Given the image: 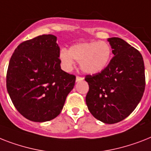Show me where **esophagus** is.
<instances>
[{"mask_svg": "<svg viewBox=\"0 0 151 151\" xmlns=\"http://www.w3.org/2000/svg\"><path fill=\"white\" fill-rule=\"evenodd\" d=\"M83 81V78L80 77V76H77V77H76V81L78 82V81Z\"/></svg>", "mask_w": 151, "mask_h": 151, "instance_id": "34e87169", "label": "esophagus"}]
</instances>
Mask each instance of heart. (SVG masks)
<instances>
[{
	"mask_svg": "<svg viewBox=\"0 0 151 151\" xmlns=\"http://www.w3.org/2000/svg\"><path fill=\"white\" fill-rule=\"evenodd\" d=\"M111 56V47L104 41L79 42L70 47L62 49L59 59L66 71H70L74 60L79 61L80 67L84 73L95 74L102 71L109 63Z\"/></svg>",
	"mask_w": 151,
	"mask_h": 151,
	"instance_id": "obj_1",
	"label": "heart"
}]
</instances>
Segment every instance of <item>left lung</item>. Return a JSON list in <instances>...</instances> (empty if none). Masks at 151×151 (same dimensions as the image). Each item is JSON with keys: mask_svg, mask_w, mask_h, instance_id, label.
<instances>
[{"mask_svg": "<svg viewBox=\"0 0 151 151\" xmlns=\"http://www.w3.org/2000/svg\"><path fill=\"white\" fill-rule=\"evenodd\" d=\"M112 49L109 63L100 73L87 75L88 110L107 124L126 119L136 109L145 89L144 63L141 53L117 37L108 39Z\"/></svg>", "mask_w": 151, "mask_h": 151, "instance_id": "1", "label": "left lung"}]
</instances>
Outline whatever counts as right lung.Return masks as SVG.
Masks as SVG:
<instances>
[{"instance_id": "obj_1", "label": "right lung", "mask_w": 151, "mask_h": 151, "mask_svg": "<svg viewBox=\"0 0 151 151\" xmlns=\"http://www.w3.org/2000/svg\"><path fill=\"white\" fill-rule=\"evenodd\" d=\"M60 47L53 35L27 40L16 48L7 71L9 96L27 119L42 122L60 113L76 77L61 70Z\"/></svg>"}]
</instances>
